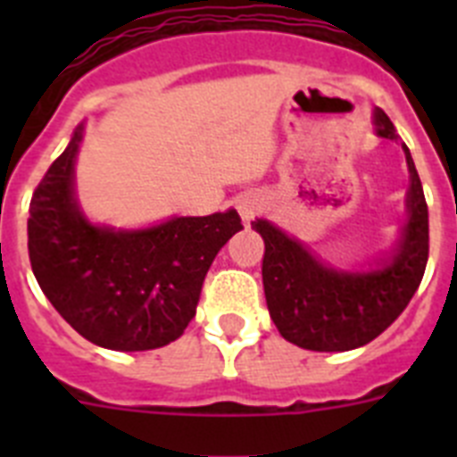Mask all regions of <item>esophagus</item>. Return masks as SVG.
<instances>
[{
	"label": "esophagus",
	"mask_w": 457,
	"mask_h": 457,
	"mask_svg": "<svg viewBox=\"0 0 457 457\" xmlns=\"http://www.w3.org/2000/svg\"><path fill=\"white\" fill-rule=\"evenodd\" d=\"M258 201L256 199H245L240 204V215H242V220H252L253 215H256V210H258Z\"/></svg>",
	"instance_id": "obj_1"
}]
</instances>
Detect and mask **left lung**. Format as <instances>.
<instances>
[{"mask_svg": "<svg viewBox=\"0 0 457 457\" xmlns=\"http://www.w3.org/2000/svg\"><path fill=\"white\" fill-rule=\"evenodd\" d=\"M375 125L379 137L398 139L382 109L375 112ZM403 148L411 176L410 221L391 263L378 272L350 274L325 268L277 226L253 221L265 242V302L286 341L316 353L359 348L385 332L414 297L428 263V204L410 148L405 144Z\"/></svg>", "mask_w": 457, "mask_h": 457, "instance_id": "1", "label": "left lung"}]
</instances>
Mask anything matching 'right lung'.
Segmentation results:
<instances>
[{
    "mask_svg": "<svg viewBox=\"0 0 457 457\" xmlns=\"http://www.w3.org/2000/svg\"><path fill=\"white\" fill-rule=\"evenodd\" d=\"M82 128L29 204V261L40 290L87 341L153 350L176 341L196 313L217 252L242 228L236 210L176 217L146 231L88 224L72 196Z\"/></svg>",
    "mask_w": 457,
    "mask_h": 457,
    "instance_id": "obj_1",
    "label": "right lung"
}]
</instances>
